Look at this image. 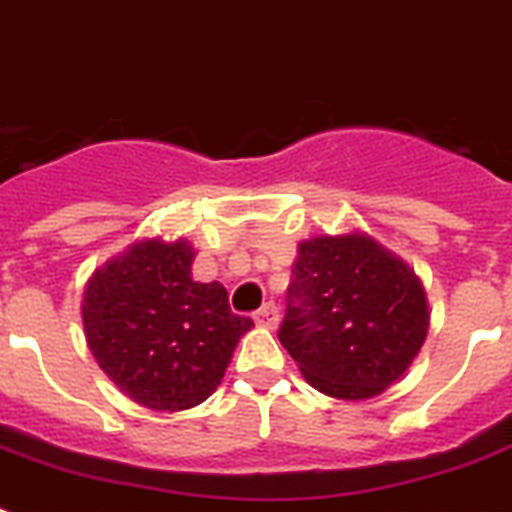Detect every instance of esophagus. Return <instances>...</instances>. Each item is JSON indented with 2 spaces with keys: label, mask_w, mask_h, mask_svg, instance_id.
<instances>
[{
  "label": "esophagus",
  "mask_w": 512,
  "mask_h": 512,
  "mask_svg": "<svg viewBox=\"0 0 512 512\" xmlns=\"http://www.w3.org/2000/svg\"><path fill=\"white\" fill-rule=\"evenodd\" d=\"M255 323H257V326H263V328H276L278 307L273 305V302H265V305L255 313Z\"/></svg>",
  "instance_id": "obj_1"
}]
</instances>
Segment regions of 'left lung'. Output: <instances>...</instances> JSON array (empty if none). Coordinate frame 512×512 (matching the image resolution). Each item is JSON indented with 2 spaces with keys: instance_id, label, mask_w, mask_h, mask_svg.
I'll return each mask as SVG.
<instances>
[{
  "instance_id": "8db88e82",
  "label": "left lung",
  "mask_w": 512,
  "mask_h": 512,
  "mask_svg": "<svg viewBox=\"0 0 512 512\" xmlns=\"http://www.w3.org/2000/svg\"><path fill=\"white\" fill-rule=\"evenodd\" d=\"M429 334L415 270L352 231L297 247L278 339L302 376L336 400H371L405 376Z\"/></svg>"
}]
</instances>
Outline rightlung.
I'll return each instance as SVG.
<instances>
[{
    "label": "right lung",
    "instance_id": "right-lung-1",
    "mask_svg": "<svg viewBox=\"0 0 512 512\" xmlns=\"http://www.w3.org/2000/svg\"><path fill=\"white\" fill-rule=\"evenodd\" d=\"M191 263L186 239H141L94 270L83 292V331L99 368L160 413L205 402L255 326L231 313L223 284L194 281Z\"/></svg>",
    "mask_w": 512,
    "mask_h": 512
}]
</instances>
